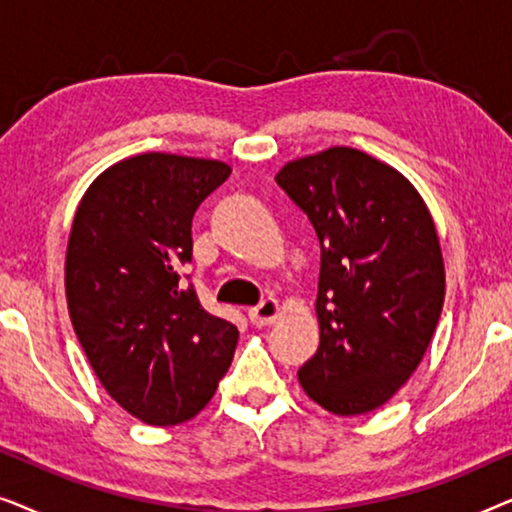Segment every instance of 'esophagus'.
I'll return each mask as SVG.
<instances>
[{"label":"esophagus","mask_w":512,"mask_h":512,"mask_svg":"<svg viewBox=\"0 0 512 512\" xmlns=\"http://www.w3.org/2000/svg\"><path fill=\"white\" fill-rule=\"evenodd\" d=\"M279 317V303L275 298H265L249 310V321L254 326H268Z\"/></svg>","instance_id":"obj_1"}]
</instances>
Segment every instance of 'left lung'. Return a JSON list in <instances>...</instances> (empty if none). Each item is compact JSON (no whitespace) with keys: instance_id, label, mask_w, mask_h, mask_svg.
<instances>
[{"instance_id":"1","label":"left lung","mask_w":512,"mask_h":512,"mask_svg":"<svg viewBox=\"0 0 512 512\" xmlns=\"http://www.w3.org/2000/svg\"><path fill=\"white\" fill-rule=\"evenodd\" d=\"M275 181L321 244L319 349L298 380L333 415L380 408L415 373L443 310L429 209L401 172L349 146L291 160Z\"/></svg>"}]
</instances>
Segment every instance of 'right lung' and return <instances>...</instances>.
Listing matches in <instances>:
<instances>
[{
	"label": "right lung",
	"mask_w": 512,
	"mask_h": 512,
	"mask_svg": "<svg viewBox=\"0 0 512 512\" xmlns=\"http://www.w3.org/2000/svg\"><path fill=\"white\" fill-rule=\"evenodd\" d=\"M228 174L221 160L142 153L104 170L76 209L69 317L107 394L146 424L198 415L233 361L237 328L181 279L195 209Z\"/></svg>",
	"instance_id": "obj_1"
}]
</instances>
